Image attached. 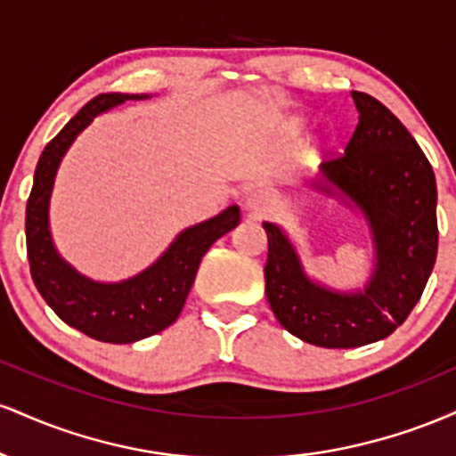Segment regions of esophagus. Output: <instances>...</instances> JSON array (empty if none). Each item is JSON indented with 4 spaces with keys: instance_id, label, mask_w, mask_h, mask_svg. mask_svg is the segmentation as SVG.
Here are the masks:
<instances>
[{
    "instance_id": "obj_1",
    "label": "esophagus",
    "mask_w": 456,
    "mask_h": 456,
    "mask_svg": "<svg viewBox=\"0 0 456 456\" xmlns=\"http://www.w3.org/2000/svg\"><path fill=\"white\" fill-rule=\"evenodd\" d=\"M270 206H272V197L268 191H264V188H257V191H253L248 197H246V210L257 214V216L268 212Z\"/></svg>"
}]
</instances>
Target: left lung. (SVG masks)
<instances>
[{
  "mask_svg": "<svg viewBox=\"0 0 456 456\" xmlns=\"http://www.w3.org/2000/svg\"><path fill=\"white\" fill-rule=\"evenodd\" d=\"M358 126L345 154L322 162L315 182L364 214L375 270L362 291H334L305 274L294 244L274 223L268 233L265 296L287 332L305 343L349 349L390 337L420 300L437 257V186L431 162L390 109L352 92Z\"/></svg>",
  "mask_w": 456,
  "mask_h": 456,
  "instance_id": "1",
  "label": "left lung"
}]
</instances>
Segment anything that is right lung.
Here are the masks:
<instances>
[{
	"label": "right lung",
	"instance_id": "obj_1",
	"mask_svg": "<svg viewBox=\"0 0 456 456\" xmlns=\"http://www.w3.org/2000/svg\"><path fill=\"white\" fill-rule=\"evenodd\" d=\"M139 98L148 96L101 94L87 102L40 154L25 212L28 259L36 289L61 322L102 343H134L169 328L184 308L203 255L240 223V208L232 206L210 221L192 224L148 270L122 282L87 279L57 255L49 232V199L57 167L96 115Z\"/></svg>",
	"mask_w": 456,
	"mask_h": 456
}]
</instances>
